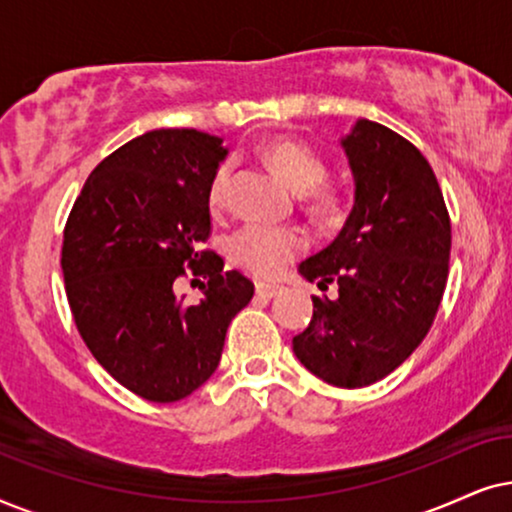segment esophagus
<instances>
[{"label":"esophagus","mask_w":512,"mask_h":512,"mask_svg":"<svg viewBox=\"0 0 512 512\" xmlns=\"http://www.w3.org/2000/svg\"><path fill=\"white\" fill-rule=\"evenodd\" d=\"M255 292L260 297H267V299H271V297H276L278 292H281V288H278V285H271V283H257L255 285Z\"/></svg>","instance_id":"34e87169"}]
</instances>
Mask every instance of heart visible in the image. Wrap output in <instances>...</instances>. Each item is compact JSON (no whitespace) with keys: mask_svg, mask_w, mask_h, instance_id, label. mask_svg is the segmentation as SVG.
Listing matches in <instances>:
<instances>
[{"mask_svg":"<svg viewBox=\"0 0 512 512\" xmlns=\"http://www.w3.org/2000/svg\"><path fill=\"white\" fill-rule=\"evenodd\" d=\"M264 156L271 166L278 168L285 180L290 182L297 192L305 194L318 210H330L335 206L332 194L316 189L325 180L327 168L325 163L311 152L309 147L299 145V142L278 140L264 149ZM231 173H234V163L229 159L217 163L213 175L208 182V206L210 210H222L227 203V192ZM304 248L302 231L292 227H274V224L252 222L234 231L227 243L229 257L238 267L250 271V274L260 278H274L281 274L292 257Z\"/></svg>","mask_w":512,"mask_h":512,"instance_id":"1","label":"heart"}]
</instances>
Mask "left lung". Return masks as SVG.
<instances>
[{
  "instance_id": "1",
  "label": "left lung",
  "mask_w": 512,
  "mask_h": 512,
  "mask_svg": "<svg viewBox=\"0 0 512 512\" xmlns=\"http://www.w3.org/2000/svg\"><path fill=\"white\" fill-rule=\"evenodd\" d=\"M356 196L335 241L299 264L320 290L292 351L339 388H363L424 342L447 285L452 224L424 154L377 121L358 119L342 140Z\"/></svg>"
}]
</instances>
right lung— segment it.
I'll return each mask as SVG.
<instances>
[{"label":"right lung","instance_id":"obj_1","mask_svg":"<svg viewBox=\"0 0 512 512\" xmlns=\"http://www.w3.org/2000/svg\"><path fill=\"white\" fill-rule=\"evenodd\" d=\"M227 147L194 128L133 138L88 175L63 234L74 323L95 360L152 403L187 398L217 370L231 318L255 285L201 250L208 182ZM192 268L209 281L199 305L174 295Z\"/></svg>","mask_w":512,"mask_h":512}]
</instances>
